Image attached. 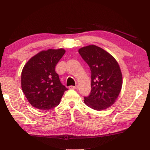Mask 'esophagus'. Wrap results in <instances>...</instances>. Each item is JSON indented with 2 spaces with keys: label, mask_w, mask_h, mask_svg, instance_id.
<instances>
[{
  "label": "esophagus",
  "mask_w": 150,
  "mask_h": 150,
  "mask_svg": "<svg viewBox=\"0 0 150 150\" xmlns=\"http://www.w3.org/2000/svg\"><path fill=\"white\" fill-rule=\"evenodd\" d=\"M77 88L78 86H70L69 87V88H71V89H77Z\"/></svg>",
  "instance_id": "esophagus-1"
}]
</instances>
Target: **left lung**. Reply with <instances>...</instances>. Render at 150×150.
I'll return each instance as SVG.
<instances>
[{
	"label": "left lung",
	"instance_id": "left-lung-1",
	"mask_svg": "<svg viewBox=\"0 0 150 150\" xmlns=\"http://www.w3.org/2000/svg\"><path fill=\"white\" fill-rule=\"evenodd\" d=\"M79 53L91 71V92L84 98V103L94 110H105L116 102L121 91L120 66L112 55L95 45L81 47Z\"/></svg>",
	"mask_w": 150,
	"mask_h": 150
}]
</instances>
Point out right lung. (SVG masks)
Listing matches in <instances>:
<instances>
[{
    "mask_svg": "<svg viewBox=\"0 0 150 150\" xmlns=\"http://www.w3.org/2000/svg\"><path fill=\"white\" fill-rule=\"evenodd\" d=\"M65 53L63 48L42 50L24 65L21 74V87L28 101L34 107L42 110L55 107L67 90L61 83L55 70Z\"/></svg>",
    "mask_w": 150,
    "mask_h": 150,
    "instance_id": "1",
    "label": "right lung"
}]
</instances>
